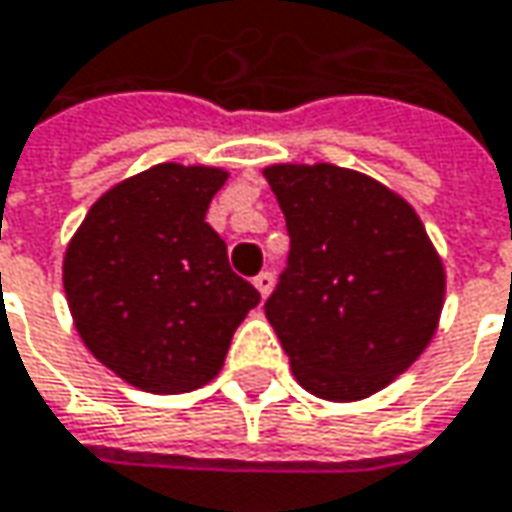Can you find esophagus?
I'll use <instances>...</instances> for the list:
<instances>
[{
  "mask_svg": "<svg viewBox=\"0 0 512 512\" xmlns=\"http://www.w3.org/2000/svg\"><path fill=\"white\" fill-rule=\"evenodd\" d=\"M272 281H275V278H272V272H260V275L255 278L257 293H260L263 299H266V296L272 293Z\"/></svg>",
  "mask_w": 512,
  "mask_h": 512,
  "instance_id": "34e87169",
  "label": "esophagus"
}]
</instances>
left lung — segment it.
Instances as JSON below:
<instances>
[{
	"label": "left lung",
	"mask_w": 512,
	"mask_h": 512,
	"mask_svg": "<svg viewBox=\"0 0 512 512\" xmlns=\"http://www.w3.org/2000/svg\"><path fill=\"white\" fill-rule=\"evenodd\" d=\"M290 260L263 310L307 393L360 401L428 349L445 266L419 213L387 184L334 163L263 169Z\"/></svg>",
	"instance_id": "8db88e82"
}]
</instances>
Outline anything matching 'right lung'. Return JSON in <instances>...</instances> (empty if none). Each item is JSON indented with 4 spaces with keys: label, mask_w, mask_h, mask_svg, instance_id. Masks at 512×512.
<instances>
[{
    "label": "right lung",
    "mask_w": 512,
    "mask_h": 512,
    "mask_svg": "<svg viewBox=\"0 0 512 512\" xmlns=\"http://www.w3.org/2000/svg\"><path fill=\"white\" fill-rule=\"evenodd\" d=\"M225 181L219 166L158 163L102 193L67 246L64 293L78 337L143 393L213 381L260 302L205 222Z\"/></svg>",
    "instance_id": "add662e5"
}]
</instances>
